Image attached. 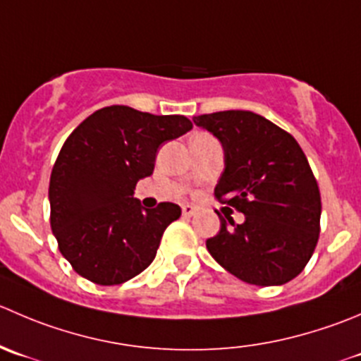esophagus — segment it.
<instances>
[{
  "instance_id": "esophagus-1",
  "label": "esophagus",
  "mask_w": 361,
  "mask_h": 361,
  "mask_svg": "<svg viewBox=\"0 0 361 361\" xmlns=\"http://www.w3.org/2000/svg\"><path fill=\"white\" fill-rule=\"evenodd\" d=\"M181 212H183V216H194L197 213V208L192 204H183L181 206Z\"/></svg>"
}]
</instances>
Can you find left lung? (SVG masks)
<instances>
[{
  "label": "left lung",
  "mask_w": 361,
  "mask_h": 361,
  "mask_svg": "<svg viewBox=\"0 0 361 361\" xmlns=\"http://www.w3.org/2000/svg\"><path fill=\"white\" fill-rule=\"evenodd\" d=\"M224 148L215 197L245 215L220 216L206 240L222 268L254 286H282L303 271L319 238L321 195L305 153L291 134L250 111L194 118Z\"/></svg>",
  "instance_id": "obj_1"
}]
</instances>
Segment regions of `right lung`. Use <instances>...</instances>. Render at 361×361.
I'll use <instances>...</instances> for the list:
<instances>
[{
  "instance_id": "add662e5",
  "label": "right lung",
  "mask_w": 361,
  "mask_h": 361,
  "mask_svg": "<svg viewBox=\"0 0 361 361\" xmlns=\"http://www.w3.org/2000/svg\"><path fill=\"white\" fill-rule=\"evenodd\" d=\"M190 128L192 121L180 114L111 106L68 135L49 183L51 229L80 277L116 286L152 264L164 231L180 219L181 208L173 202L142 208L135 185L153 174L160 145Z\"/></svg>"
}]
</instances>
